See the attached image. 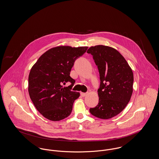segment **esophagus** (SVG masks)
Wrapping results in <instances>:
<instances>
[{
  "mask_svg": "<svg viewBox=\"0 0 159 159\" xmlns=\"http://www.w3.org/2000/svg\"><path fill=\"white\" fill-rule=\"evenodd\" d=\"M80 95H81V96H82V97H85L86 95H87V93H80Z\"/></svg>",
  "mask_w": 159,
  "mask_h": 159,
  "instance_id": "obj_1",
  "label": "esophagus"
}]
</instances>
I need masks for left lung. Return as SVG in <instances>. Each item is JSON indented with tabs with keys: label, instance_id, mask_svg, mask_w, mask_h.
I'll use <instances>...</instances> for the list:
<instances>
[{
	"label": "left lung",
	"instance_id": "1",
	"mask_svg": "<svg viewBox=\"0 0 159 159\" xmlns=\"http://www.w3.org/2000/svg\"><path fill=\"white\" fill-rule=\"evenodd\" d=\"M88 53L93 56L100 77L98 105L89 109L100 119H110L121 112L133 93V73L121 54L113 47L98 45L90 47Z\"/></svg>",
	"mask_w": 159,
	"mask_h": 159
}]
</instances>
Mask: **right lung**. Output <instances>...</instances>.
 Masks as SVG:
<instances>
[{"label":"right lung","instance_id":"obj_1","mask_svg":"<svg viewBox=\"0 0 159 159\" xmlns=\"http://www.w3.org/2000/svg\"><path fill=\"white\" fill-rule=\"evenodd\" d=\"M88 47L60 46L53 47L39 57L28 79V92L35 108L44 118L57 121L68 117L80 93L70 90L75 80L70 71L75 60ZM68 81L72 84L63 87Z\"/></svg>","mask_w":159,"mask_h":159}]
</instances>
